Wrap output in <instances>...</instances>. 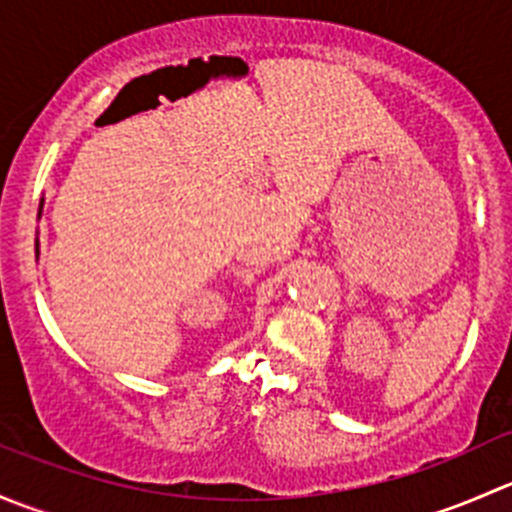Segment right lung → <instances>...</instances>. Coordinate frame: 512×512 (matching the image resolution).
<instances>
[{"mask_svg": "<svg viewBox=\"0 0 512 512\" xmlns=\"http://www.w3.org/2000/svg\"><path fill=\"white\" fill-rule=\"evenodd\" d=\"M41 210H44V198L39 203V218H41ZM36 260H39V237H36Z\"/></svg>", "mask_w": 512, "mask_h": 512, "instance_id": "add662e5", "label": "right lung"}]
</instances>
